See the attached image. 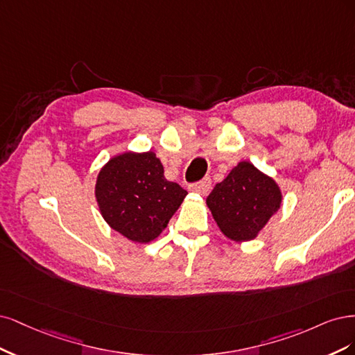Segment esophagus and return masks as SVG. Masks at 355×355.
I'll return each instance as SVG.
<instances>
[{
  "mask_svg": "<svg viewBox=\"0 0 355 355\" xmlns=\"http://www.w3.org/2000/svg\"><path fill=\"white\" fill-rule=\"evenodd\" d=\"M191 191H196L199 194H208L211 190V180L209 178H205L199 182H194V184L190 186Z\"/></svg>",
  "mask_w": 355,
  "mask_h": 355,
  "instance_id": "1",
  "label": "esophagus"
}]
</instances>
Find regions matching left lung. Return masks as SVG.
Segmentation results:
<instances>
[{
    "label": "left lung",
    "instance_id": "8db88e82",
    "mask_svg": "<svg viewBox=\"0 0 355 355\" xmlns=\"http://www.w3.org/2000/svg\"><path fill=\"white\" fill-rule=\"evenodd\" d=\"M282 202L277 182L248 161L239 162L207 198L221 233L239 243L258 237Z\"/></svg>",
    "mask_w": 355,
    "mask_h": 355
}]
</instances>
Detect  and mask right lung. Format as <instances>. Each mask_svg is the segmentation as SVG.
Returning a JSON list of instances; mask_svg holds the SVG:
<instances>
[{"label": "right lung", "instance_id": "right-lung-1", "mask_svg": "<svg viewBox=\"0 0 355 355\" xmlns=\"http://www.w3.org/2000/svg\"><path fill=\"white\" fill-rule=\"evenodd\" d=\"M94 194L110 228L131 242L148 243L165 230L187 191L165 178L153 152H123L101 166Z\"/></svg>", "mask_w": 355, "mask_h": 355}]
</instances>
